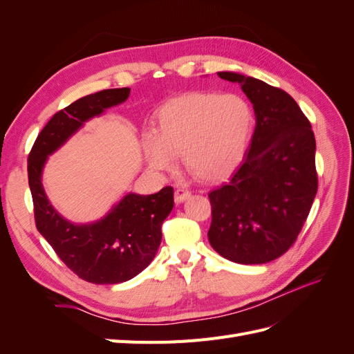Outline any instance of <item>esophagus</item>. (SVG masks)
<instances>
[{"instance_id":"obj_1","label":"esophagus","mask_w":354,"mask_h":354,"mask_svg":"<svg viewBox=\"0 0 354 354\" xmlns=\"http://www.w3.org/2000/svg\"><path fill=\"white\" fill-rule=\"evenodd\" d=\"M190 198V192L189 190H185V189H177L176 192H174V201H176V203H181V202H185L186 199H189Z\"/></svg>"}]
</instances>
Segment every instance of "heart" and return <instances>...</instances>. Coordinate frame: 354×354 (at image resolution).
Returning a JSON list of instances; mask_svg holds the SVG:
<instances>
[{"mask_svg": "<svg viewBox=\"0 0 354 354\" xmlns=\"http://www.w3.org/2000/svg\"><path fill=\"white\" fill-rule=\"evenodd\" d=\"M254 111L239 94L190 91L156 111L153 133L142 137L143 156L156 174L173 173L181 155L189 173L202 181L229 177L248 149Z\"/></svg>", "mask_w": 354, "mask_h": 354, "instance_id": "1", "label": "heart"}]
</instances>
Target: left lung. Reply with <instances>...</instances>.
<instances>
[{
    "instance_id": "left-lung-1",
    "label": "left lung",
    "mask_w": 354,
    "mask_h": 354,
    "mask_svg": "<svg viewBox=\"0 0 354 354\" xmlns=\"http://www.w3.org/2000/svg\"><path fill=\"white\" fill-rule=\"evenodd\" d=\"M250 99L255 130L229 183L212 190L211 246L239 264H264L291 246L317 192L316 140L297 102L281 88L238 72H218Z\"/></svg>"
}]
</instances>
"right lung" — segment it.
Here are the masks:
<instances>
[{"mask_svg":"<svg viewBox=\"0 0 354 354\" xmlns=\"http://www.w3.org/2000/svg\"><path fill=\"white\" fill-rule=\"evenodd\" d=\"M130 88L102 90L57 112L37 137L28 158V177L38 232L69 269L95 285L133 279L152 263L162 239L164 220L174 207L173 187L153 195L128 192L103 217L73 223L53 207L42 173L48 158L93 118L124 103Z\"/></svg>","mask_w":354,"mask_h":354,"instance_id":"1","label":"right lung"}]
</instances>
